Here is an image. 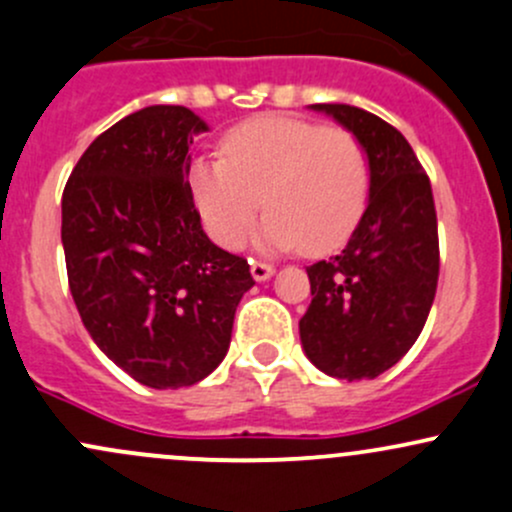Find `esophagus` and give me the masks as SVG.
<instances>
[{"instance_id": "esophagus-1", "label": "esophagus", "mask_w": 512, "mask_h": 512, "mask_svg": "<svg viewBox=\"0 0 512 512\" xmlns=\"http://www.w3.org/2000/svg\"><path fill=\"white\" fill-rule=\"evenodd\" d=\"M250 272H252V279L255 282H267V279L274 274V267L267 265V262H250Z\"/></svg>"}]
</instances>
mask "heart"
I'll list each match as a JSON object with an SVG mask.
<instances>
[{"label":"heart","instance_id":"b5f03b06","mask_svg":"<svg viewBox=\"0 0 512 512\" xmlns=\"http://www.w3.org/2000/svg\"><path fill=\"white\" fill-rule=\"evenodd\" d=\"M225 157L188 164V191L208 235L238 247L262 206L255 245L265 252H326L358 225L370 191L365 149L348 129L294 117H255L223 139Z\"/></svg>","mask_w":512,"mask_h":512}]
</instances>
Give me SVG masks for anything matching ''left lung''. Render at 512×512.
<instances>
[{"mask_svg":"<svg viewBox=\"0 0 512 512\" xmlns=\"http://www.w3.org/2000/svg\"><path fill=\"white\" fill-rule=\"evenodd\" d=\"M365 149L368 206L336 257L306 267L311 304L299 321L306 358L336 380H373L417 341L439 279L432 186L410 142L353 105H309Z\"/></svg>","mask_w":512,"mask_h":512,"instance_id":"8db88e82","label":"left lung"}]
</instances>
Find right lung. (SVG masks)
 Wrapping results in <instances>:
<instances>
[{"label": "right lung", "mask_w": 512, "mask_h": 512, "mask_svg": "<svg viewBox=\"0 0 512 512\" xmlns=\"http://www.w3.org/2000/svg\"><path fill=\"white\" fill-rule=\"evenodd\" d=\"M208 125L152 105L102 132L61 201L68 284L90 338L154 390L201 383L230 348L250 265L201 228L188 191L193 137Z\"/></svg>", "instance_id": "right-lung-1"}]
</instances>
